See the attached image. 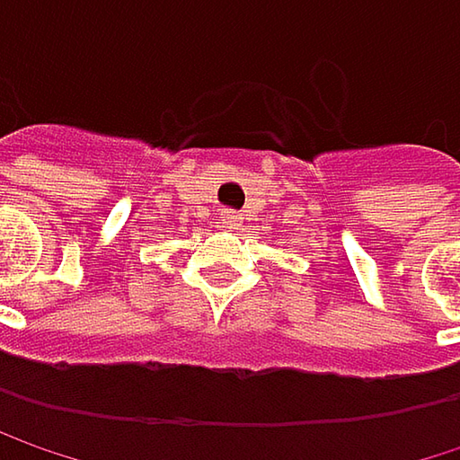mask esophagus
<instances>
[{"mask_svg":"<svg viewBox=\"0 0 460 460\" xmlns=\"http://www.w3.org/2000/svg\"><path fill=\"white\" fill-rule=\"evenodd\" d=\"M221 224H224L226 229H239V226H242V216L234 213V210H221Z\"/></svg>","mask_w":460,"mask_h":460,"instance_id":"34e87169","label":"esophagus"}]
</instances>
